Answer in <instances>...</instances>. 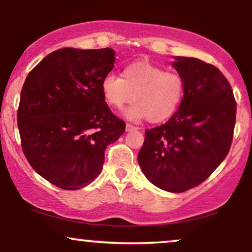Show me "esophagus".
Returning <instances> with one entry per match:
<instances>
[{
  "label": "esophagus",
  "instance_id": "esophagus-1",
  "mask_svg": "<svg viewBox=\"0 0 252 252\" xmlns=\"http://www.w3.org/2000/svg\"><path fill=\"white\" fill-rule=\"evenodd\" d=\"M126 130L128 132H130V131H135V130H138V128H137V126H131V124H126Z\"/></svg>",
  "mask_w": 252,
  "mask_h": 252
}]
</instances>
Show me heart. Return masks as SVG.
I'll return each mask as SVG.
<instances>
[{
	"instance_id": "1",
	"label": "heart",
	"mask_w": 252,
	"mask_h": 252,
	"mask_svg": "<svg viewBox=\"0 0 252 252\" xmlns=\"http://www.w3.org/2000/svg\"><path fill=\"white\" fill-rule=\"evenodd\" d=\"M101 92L110 107L120 109L135 101L124 110L130 121L146 119L152 123L168 120L179 108L184 95V80L179 73L168 72L152 63L139 61L129 64L121 78L107 75L102 79Z\"/></svg>"
}]
</instances>
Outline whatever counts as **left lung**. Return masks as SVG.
Masks as SVG:
<instances>
[{
  "label": "left lung",
  "instance_id": "8db88e82",
  "mask_svg": "<svg viewBox=\"0 0 252 252\" xmlns=\"http://www.w3.org/2000/svg\"><path fill=\"white\" fill-rule=\"evenodd\" d=\"M184 95L162 126L147 129L138 163L160 189L183 192L205 181L229 152L236 103L229 83L212 64L175 56Z\"/></svg>",
  "mask_w": 252,
  "mask_h": 252
}]
</instances>
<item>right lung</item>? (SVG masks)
<instances>
[{
  "label": "right lung",
  "instance_id": "right-lung-1",
  "mask_svg": "<svg viewBox=\"0 0 252 252\" xmlns=\"http://www.w3.org/2000/svg\"><path fill=\"white\" fill-rule=\"evenodd\" d=\"M115 60L112 48H62L26 77L17 114L23 152L61 189L89 186L101 172L107 145L126 130L101 92Z\"/></svg>",
  "mask_w": 252,
  "mask_h": 252
}]
</instances>
